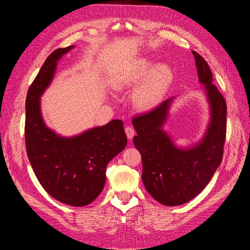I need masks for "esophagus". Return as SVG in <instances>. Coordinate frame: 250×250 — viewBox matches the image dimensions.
Here are the masks:
<instances>
[{
  "label": "esophagus",
  "instance_id": "obj_1",
  "mask_svg": "<svg viewBox=\"0 0 250 250\" xmlns=\"http://www.w3.org/2000/svg\"><path fill=\"white\" fill-rule=\"evenodd\" d=\"M125 134H126V137L127 139L132 140L134 135H135V129L133 126H129V125H126L125 126Z\"/></svg>",
  "mask_w": 250,
  "mask_h": 250
}]
</instances>
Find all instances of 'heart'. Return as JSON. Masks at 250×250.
Listing matches in <instances>:
<instances>
[{"label":"heart","mask_w":250,"mask_h":250,"mask_svg":"<svg viewBox=\"0 0 250 250\" xmlns=\"http://www.w3.org/2000/svg\"><path fill=\"white\" fill-rule=\"evenodd\" d=\"M152 69L149 62H141L137 68L124 72L114 78L113 88L122 90L130 85L137 84L145 78ZM171 72L166 65H160L155 69L150 76L135 91L133 100L136 106L140 109H148L158 102L163 96L166 88L171 81Z\"/></svg>","instance_id":"1"}]
</instances>
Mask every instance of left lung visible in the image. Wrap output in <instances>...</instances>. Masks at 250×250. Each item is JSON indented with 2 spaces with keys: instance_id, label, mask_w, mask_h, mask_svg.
<instances>
[{
  "instance_id": "1",
  "label": "left lung",
  "mask_w": 250,
  "mask_h": 250,
  "mask_svg": "<svg viewBox=\"0 0 250 250\" xmlns=\"http://www.w3.org/2000/svg\"><path fill=\"white\" fill-rule=\"evenodd\" d=\"M192 55L212 110L211 124L199 145L180 150L162 130L171 99L133 118L138 134L134 144L142 156L144 186L157 202L165 206H179L195 198L213 177L224 153L226 101L214 85L208 62L196 51L192 50Z\"/></svg>"
}]
</instances>
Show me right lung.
Segmentation results:
<instances>
[{
	"label": "right lung",
	"mask_w": 250,
	"mask_h": 250,
	"mask_svg": "<svg viewBox=\"0 0 250 250\" xmlns=\"http://www.w3.org/2000/svg\"><path fill=\"white\" fill-rule=\"evenodd\" d=\"M72 47L52 51L29 86L25 103V145L33 171L45 191L61 203L83 207L102 191L106 166L125 148L127 139L121 120L69 139L45 126L39 97L52 80L57 62Z\"/></svg>",
	"instance_id": "add662e5"
}]
</instances>
